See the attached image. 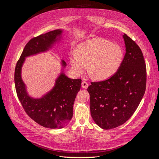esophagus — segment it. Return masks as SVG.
I'll list each match as a JSON object with an SVG mask.
<instances>
[{"label":"esophagus","instance_id":"34e87169","mask_svg":"<svg viewBox=\"0 0 159 159\" xmlns=\"http://www.w3.org/2000/svg\"><path fill=\"white\" fill-rule=\"evenodd\" d=\"M88 86H89V84H88V83H87V82L83 81V82H82V88H84V89H87V88L88 87Z\"/></svg>","mask_w":159,"mask_h":159}]
</instances>
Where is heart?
I'll return each mask as SVG.
<instances>
[{"label": "heart", "mask_w": 159, "mask_h": 159, "mask_svg": "<svg viewBox=\"0 0 159 159\" xmlns=\"http://www.w3.org/2000/svg\"><path fill=\"white\" fill-rule=\"evenodd\" d=\"M124 59L120 45L102 38H94L79 44L70 57L73 71L84 74L88 67L89 74L96 80H105L115 74ZM88 66H86V65Z\"/></svg>", "instance_id": "b5f03b06"}]
</instances>
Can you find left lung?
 I'll return each instance as SVG.
<instances>
[{"label": "left lung", "mask_w": 159, "mask_h": 159, "mask_svg": "<svg viewBox=\"0 0 159 159\" xmlns=\"http://www.w3.org/2000/svg\"><path fill=\"white\" fill-rule=\"evenodd\" d=\"M126 53L120 67L109 79L91 82V116L103 129L124 124L134 114L146 89L147 72L143 54L139 45L124 34Z\"/></svg>", "instance_id": "1"}]
</instances>
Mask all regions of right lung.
<instances>
[{
	"mask_svg": "<svg viewBox=\"0 0 159 159\" xmlns=\"http://www.w3.org/2000/svg\"><path fill=\"white\" fill-rule=\"evenodd\" d=\"M62 32L60 29L55 30L31 39L25 45L15 69L16 90L24 110L32 120L48 129L62 128L71 120L73 105L80 89L82 80L70 79L62 73L48 93L40 98H34L26 92L21 78V69L26 57L47 50L58 40ZM62 62L65 67V61Z\"/></svg>",
	"mask_w": 159,
	"mask_h": 159,
	"instance_id": "obj_1",
	"label": "right lung"
}]
</instances>
